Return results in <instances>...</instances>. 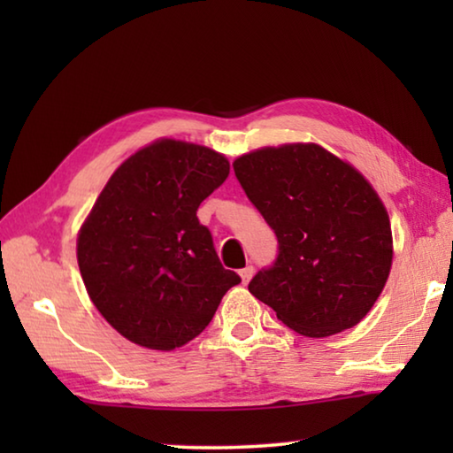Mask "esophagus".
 Listing matches in <instances>:
<instances>
[{"label": "esophagus", "mask_w": 453, "mask_h": 453, "mask_svg": "<svg viewBox=\"0 0 453 453\" xmlns=\"http://www.w3.org/2000/svg\"><path fill=\"white\" fill-rule=\"evenodd\" d=\"M240 275H242V281L248 283L251 280V275H254V265H245L243 270H240Z\"/></svg>", "instance_id": "1"}]
</instances>
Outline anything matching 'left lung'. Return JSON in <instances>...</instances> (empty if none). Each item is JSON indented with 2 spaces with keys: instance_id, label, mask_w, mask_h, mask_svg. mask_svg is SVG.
Wrapping results in <instances>:
<instances>
[{
  "instance_id": "left-lung-1",
  "label": "left lung",
  "mask_w": 453,
  "mask_h": 453,
  "mask_svg": "<svg viewBox=\"0 0 453 453\" xmlns=\"http://www.w3.org/2000/svg\"><path fill=\"white\" fill-rule=\"evenodd\" d=\"M235 178L278 237V256L248 289L297 334L354 327L392 267V227L373 188L316 143L264 148L234 162Z\"/></svg>"
}]
</instances>
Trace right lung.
Returning a JSON list of instances; mask_svg holds the SVG:
<instances>
[{
	"instance_id": "1",
	"label": "right lung",
	"mask_w": 453,
	"mask_h": 453,
	"mask_svg": "<svg viewBox=\"0 0 453 453\" xmlns=\"http://www.w3.org/2000/svg\"><path fill=\"white\" fill-rule=\"evenodd\" d=\"M229 175L221 153L162 140L111 175L78 235L99 313L137 346L170 351L203 332L242 281L221 265L197 208Z\"/></svg>"
}]
</instances>
